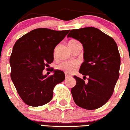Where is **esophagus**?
Wrapping results in <instances>:
<instances>
[{
  "mask_svg": "<svg viewBox=\"0 0 130 130\" xmlns=\"http://www.w3.org/2000/svg\"><path fill=\"white\" fill-rule=\"evenodd\" d=\"M65 77H66V79H67V78L70 77V75H69L68 73H65Z\"/></svg>",
  "mask_w": 130,
  "mask_h": 130,
  "instance_id": "obj_1",
  "label": "esophagus"
}]
</instances>
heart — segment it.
Returning a JSON list of instances; mask_svg holds the SVG:
<instances>
[{
	"label": "heart",
	"mask_w": 130,
	"mask_h": 130,
	"mask_svg": "<svg viewBox=\"0 0 130 130\" xmlns=\"http://www.w3.org/2000/svg\"><path fill=\"white\" fill-rule=\"evenodd\" d=\"M76 43H79V42H77L75 40H71L69 41L68 45H72L73 44H76ZM57 53V47L55 48L54 50V56L56 55ZM78 67V64L76 62H64L61 64L58 65V68L61 70L64 71L66 73H72L77 69Z\"/></svg>",
	"instance_id": "b5f03b06"
}]
</instances>
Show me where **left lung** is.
<instances>
[{"label":"left lung","instance_id":"1","mask_svg":"<svg viewBox=\"0 0 130 130\" xmlns=\"http://www.w3.org/2000/svg\"><path fill=\"white\" fill-rule=\"evenodd\" d=\"M67 37L83 44L84 62L79 72L88 77L85 83V79L73 76L76 85L71 89L73 99L83 109H96L110 99L119 79L120 57L117 45L112 38L94 27L72 30Z\"/></svg>","mask_w":130,"mask_h":130}]
</instances>
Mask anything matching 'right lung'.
<instances>
[{
  "label": "right lung",
  "instance_id": "1",
  "mask_svg": "<svg viewBox=\"0 0 130 130\" xmlns=\"http://www.w3.org/2000/svg\"><path fill=\"white\" fill-rule=\"evenodd\" d=\"M68 32L69 30L36 28L15 43L10 58V76L19 96L28 105L47 104L52 100L55 85L65 79L62 71L54 70L53 74L47 77L43 70L53 62L55 47Z\"/></svg>",
  "mask_w": 130,
  "mask_h": 130
}]
</instances>
